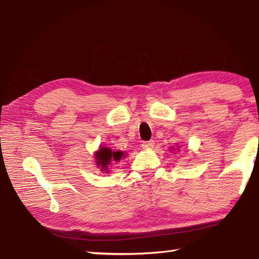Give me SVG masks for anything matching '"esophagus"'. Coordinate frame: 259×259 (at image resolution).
Instances as JSON below:
<instances>
[{"label":"esophagus","mask_w":259,"mask_h":259,"mask_svg":"<svg viewBox=\"0 0 259 259\" xmlns=\"http://www.w3.org/2000/svg\"><path fill=\"white\" fill-rule=\"evenodd\" d=\"M143 147L144 148H147V149L153 148L154 147V142H153V140H150V142H145L143 144Z\"/></svg>","instance_id":"1"}]
</instances>
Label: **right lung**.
Instances as JSON below:
<instances>
[{
	"mask_svg": "<svg viewBox=\"0 0 259 259\" xmlns=\"http://www.w3.org/2000/svg\"><path fill=\"white\" fill-rule=\"evenodd\" d=\"M124 155L125 154L122 150H115L114 152L111 148L101 145L100 148L94 153V158H95L96 166L102 172L109 173L110 166H112V164H114V162H119Z\"/></svg>",
	"mask_w": 259,
	"mask_h": 259,
	"instance_id": "1",
	"label": "right lung"
}]
</instances>
